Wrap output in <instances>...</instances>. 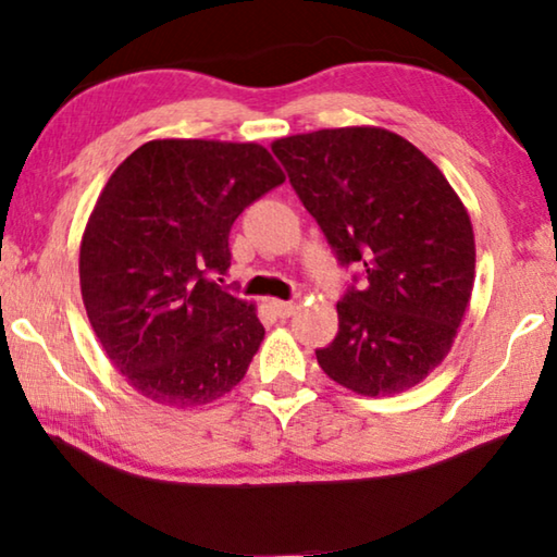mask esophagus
Wrapping results in <instances>:
<instances>
[{"instance_id": "esophagus-1", "label": "esophagus", "mask_w": 557, "mask_h": 557, "mask_svg": "<svg viewBox=\"0 0 557 557\" xmlns=\"http://www.w3.org/2000/svg\"><path fill=\"white\" fill-rule=\"evenodd\" d=\"M270 309L272 312H275V317H280V319H287V317H292L297 312V305L295 301H280V299H272L270 301Z\"/></svg>"}]
</instances>
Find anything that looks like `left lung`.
<instances>
[{
  "label": "left lung",
  "instance_id": "1",
  "mask_svg": "<svg viewBox=\"0 0 557 557\" xmlns=\"http://www.w3.org/2000/svg\"><path fill=\"white\" fill-rule=\"evenodd\" d=\"M305 209L366 285L336 301L317 361L358 395L418 385L445 361L474 287V231L447 176L391 129L354 125L272 143Z\"/></svg>",
  "mask_w": 557,
  "mask_h": 557
}]
</instances>
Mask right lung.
Segmentation results:
<instances>
[{
    "label": "right lung",
    "mask_w": 557,
    "mask_h": 557,
    "mask_svg": "<svg viewBox=\"0 0 557 557\" xmlns=\"http://www.w3.org/2000/svg\"><path fill=\"white\" fill-rule=\"evenodd\" d=\"M282 182L262 145L176 137L108 178L83 231L81 295L102 351L147 400L199 408L248 373L265 326L211 275L231 268L233 221Z\"/></svg>",
    "instance_id": "add662e5"
}]
</instances>
